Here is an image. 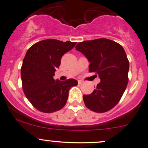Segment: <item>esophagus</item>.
Listing matches in <instances>:
<instances>
[{"label":"esophagus","mask_w":148,"mask_h":148,"mask_svg":"<svg viewBox=\"0 0 148 148\" xmlns=\"http://www.w3.org/2000/svg\"><path fill=\"white\" fill-rule=\"evenodd\" d=\"M83 81H82V80H79L78 81V83H79V84H82V83H83Z\"/></svg>","instance_id":"34e87169"}]
</instances>
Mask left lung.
I'll list each match as a JSON object with an SVG mask.
<instances>
[{
  "label": "left lung",
  "mask_w": 148,
  "mask_h": 148,
  "mask_svg": "<svg viewBox=\"0 0 148 148\" xmlns=\"http://www.w3.org/2000/svg\"><path fill=\"white\" fill-rule=\"evenodd\" d=\"M75 48L88 59L89 72H96L101 79L91 94L83 96L85 105L96 113L112 109L128 82L129 62L123 47L113 40L100 38L79 42Z\"/></svg>",
  "instance_id": "left-lung-1"
}]
</instances>
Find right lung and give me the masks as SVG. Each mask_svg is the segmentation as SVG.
I'll return each mask as SVG.
<instances>
[{"instance_id": "add662e5", "label": "right lung", "mask_w": 148, "mask_h": 148, "mask_svg": "<svg viewBox=\"0 0 148 148\" xmlns=\"http://www.w3.org/2000/svg\"><path fill=\"white\" fill-rule=\"evenodd\" d=\"M76 44L47 39L34 44L26 52L21 73L23 89L38 111L50 113L60 110L66 104L71 87L78 84L74 79L62 82L53 78L62 56Z\"/></svg>"}]
</instances>
